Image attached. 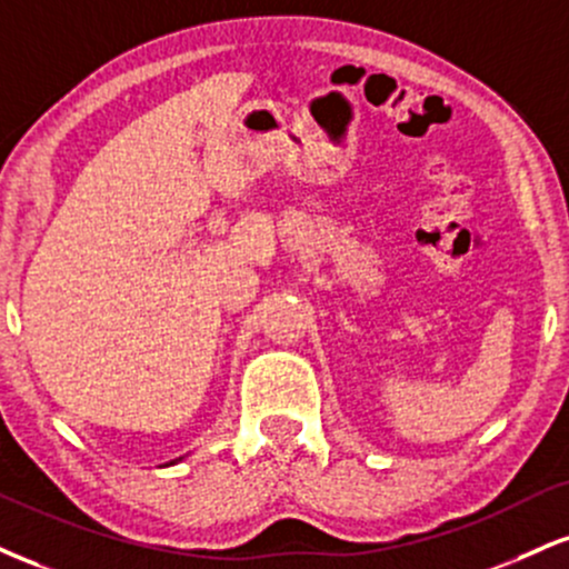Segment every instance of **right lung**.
<instances>
[{
	"instance_id": "obj_1",
	"label": "right lung",
	"mask_w": 569,
	"mask_h": 569,
	"mask_svg": "<svg viewBox=\"0 0 569 569\" xmlns=\"http://www.w3.org/2000/svg\"><path fill=\"white\" fill-rule=\"evenodd\" d=\"M177 461H180V458H177ZM177 461H169V463H167V467H172V463H177Z\"/></svg>"
}]
</instances>
